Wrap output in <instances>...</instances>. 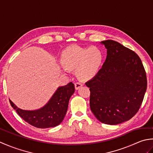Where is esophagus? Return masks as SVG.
Returning <instances> with one entry per match:
<instances>
[{"instance_id": "34e87169", "label": "esophagus", "mask_w": 153, "mask_h": 153, "mask_svg": "<svg viewBox=\"0 0 153 153\" xmlns=\"http://www.w3.org/2000/svg\"><path fill=\"white\" fill-rule=\"evenodd\" d=\"M74 85H75V88H76V90L79 89L81 87H82V86H83L82 84L81 83H79V82H76V83H75Z\"/></svg>"}]
</instances>
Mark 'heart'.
I'll return each instance as SVG.
<instances>
[{
  "label": "heart",
  "instance_id": "b5f03b06",
  "mask_svg": "<svg viewBox=\"0 0 153 153\" xmlns=\"http://www.w3.org/2000/svg\"><path fill=\"white\" fill-rule=\"evenodd\" d=\"M103 55L97 47H73L63 54L62 62L64 67L69 70L76 69L81 79L92 78L101 65Z\"/></svg>",
  "mask_w": 153,
  "mask_h": 153
}]
</instances>
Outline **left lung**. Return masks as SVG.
Returning a JSON list of instances; mask_svg holds the SVG:
<instances>
[{
    "label": "left lung",
    "mask_w": 153,
    "mask_h": 153,
    "mask_svg": "<svg viewBox=\"0 0 153 153\" xmlns=\"http://www.w3.org/2000/svg\"><path fill=\"white\" fill-rule=\"evenodd\" d=\"M102 68L85 83L90 90V108L100 122L116 125L138 112L147 90V76L138 55L118 42L106 40Z\"/></svg>",
    "instance_id": "obj_1"
}]
</instances>
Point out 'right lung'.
<instances>
[{"mask_svg":"<svg viewBox=\"0 0 153 153\" xmlns=\"http://www.w3.org/2000/svg\"><path fill=\"white\" fill-rule=\"evenodd\" d=\"M75 91L74 83L59 87L48 102L35 110H25L18 108L10 100V103L18 114L30 125L38 128H48L59 125L66 115L71 96Z\"/></svg>","mask_w":153,"mask_h":153,"instance_id":"1","label":"right lung"}]
</instances>
